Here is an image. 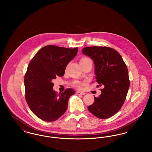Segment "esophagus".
Wrapping results in <instances>:
<instances>
[{
  "mask_svg": "<svg viewBox=\"0 0 152 152\" xmlns=\"http://www.w3.org/2000/svg\"><path fill=\"white\" fill-rule=\"evenodd\" d=\"M77 94H78V95H85V94H86V93H84V92H77V93H76Z\"/></svg>",
  "mask_w": 152,
  "mask_h": 152,
  "instance_id": "34e87169",
  "label": "esophagus"
}]
</instances>
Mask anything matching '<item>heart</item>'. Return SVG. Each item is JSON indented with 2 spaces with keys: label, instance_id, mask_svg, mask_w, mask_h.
<instances>
[{
  "label": "heart",
  "instance_id": "heart-1",
  "mask_svg": "<svg viewBox=\"0 0 152 152\" xmlns=\"http://www.w3.org/2000/svg\"><path fill=\"white\" fill-rule=\"evenodd\" d=\"M91 60L89 58H82L80 60V62H84V61H90ZM86 84V83H81L79 81H76L75 83V86L77 87L78 89H81L82 87L85 86Z\"/></svg>",
  "mask_w": 152,
  "mask_h": 152
}]
</instances>
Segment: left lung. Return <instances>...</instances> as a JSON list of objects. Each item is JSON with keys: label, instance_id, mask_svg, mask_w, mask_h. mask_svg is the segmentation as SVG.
<instances>
[{"label": "left lung", "instance_id": "obj_1", "mask_svg": "<svg viewBox=\"0 0 152 152\" xmlns=\"http://www.w3.org/2000/svg\"><path fill=\"white\" fill-rule=\"evenodd\" d=\"M82 53L91 58L94 63L96 81L102 86L101 94L94 96L88 110L99 118L106 119L123 106L130 86L127 66L120 53L107 47H88Z\"/></svg>", "mask_w": 152, "mask_h": 152}]
</instances>
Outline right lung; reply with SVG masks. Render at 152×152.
Returning a JSON list of instances; mask_svg holds the SVG:
<instances>
[{"label":"right lung","mask_w":152,"mask_h":152,"mask_svg":"<svg viewBox=\"0 0 152 152\" xmlns=\"http://www.w3.org/2000/svg\"><path fill=\"white\" fill-rule=\"evenodd\" d=\"M77 51L78 48L47 45L36 53L28 66L24 77L26 99L31 111L42 120L52 122L59 118L67 109L69 98L75 94L68 88L57 94L52 80L64 76Z\"/></svg>","instance_id":"right-lung-1"}]
</instances>
